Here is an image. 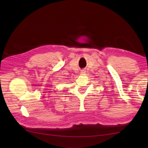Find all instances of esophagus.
Here are the masks:
<instances>
[{
	"instance_id": "1",
	"label": "esophagus",
	"mask_w": 148,
	"mask_h": 148,
	"mask_svg": "<svg viewBox=\"0 0 148 148\" xmlns=\"http://www.w3.org/2000/svg\"><path fill=\"white\" fill-rule=\"evenodd\" d=\"M82 73H84V71H82Z\"/></svg>"
}]
</instances>
